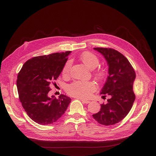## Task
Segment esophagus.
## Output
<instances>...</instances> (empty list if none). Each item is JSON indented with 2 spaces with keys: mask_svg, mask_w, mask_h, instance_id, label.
Returning <instances> with one entry per match:
<instances>
[{
  "mask_svg": "<svg viewBox=\"0 0 156 156\" xmlns=\"http://www.w3.org/2000/svg\"><path fill=\"white\" fill-rule=\"evenodd\" d=\"M80 100H81L84 103H90V101H88V100H83V99H80Z\"/></svg>",
  "mask_w": 156,
  "mask_h": 156,
  "instance_id": "34e87169",
  "label": "esophagus"
}]
</instances>
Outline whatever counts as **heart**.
Masks as SVG:
<instances>
[{"label":"heart","instance_id":"heart-1","mask_svg":"<svg viewBox=\"0 0 156 156\" xmlns=\"http://www.w3.org/2000/svg\"><path fill=\"white\" fill-rule=\"evenodd\" d=\"M80 59L83 64L90 69L96 68L99 64V60L98 57L90 53L85 52L80 56ZM71 66V61H67L62 69V74L65 76L69 74ZM98 78H103L105 76V72L103 71H98L96 73ZM96 89V85L93 82H79L75 81L69 84L66 87L67 93L79 98H87Z\"/></svg>","mask_w":156,"mask_h":156}]
</instances>
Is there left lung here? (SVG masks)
I'll return each instance as SVG.
<instances>
[{
  "label": "left lung",
  "instance_id": "1",
  "mask_svg": "<svg viewBox=\"0 0 156 156\" xmlns=\"http://www.w3.org/2000/svg\"><path fill=\"white\" fill-rule=\"evenodd\" d=\"M94 49L100 52L107 62L108 75L100 94L103 97L109 95L110 98L101 105L100 111L93 117L101 125H112L121 122L133 105L136 73L127 58L118 51L103 48Z\"/></svg>",
  "mask_w": 156,
  "mask_h": 156
}]
</instances>
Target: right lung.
<instances>
[{
  "mask_svg": "<svg viewBox=\"0 0 156 156\" xmlns=\"http://www.w3.org/2000/svg\"><path fill=\"white\" fill-rule=\"evenodd\" d=\"M71 51L33 57L23 65L16 80L19 100L27 114L40 125L54 123L65 113L71 99L49 97V84L59 76Z\"/></svg>",
  "mask_w": 156,
  "mask_h": 156,
  "instance_id": "obj_1",
  "label": "right lung"
}]
</instances>
